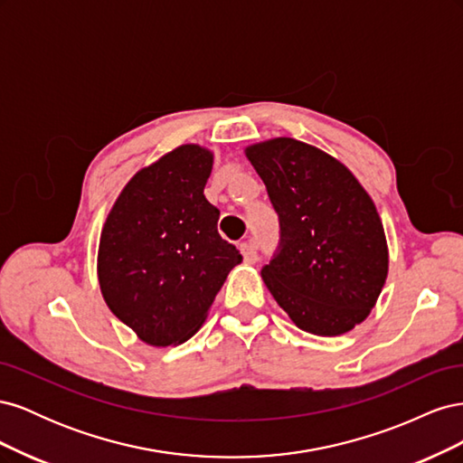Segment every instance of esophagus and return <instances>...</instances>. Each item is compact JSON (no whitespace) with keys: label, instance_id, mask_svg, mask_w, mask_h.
Listing matches in <instances>:
<instances>
[{"label":"esophagus","instance_id":"1","mask_svg":"<svg viewBox=\"0 0 463 463\" xmlns=\"http://www.w3.org/2000/svg\"><path fill=\"white\" fill-rule=\"evenodd\" d=\"M240 249H241V255H243L245 262H249V264L257 262L259 255H257V247H255L253 243H250V241H245V243H241V245H240Z\"/></svg>","mask_w":463,"mask_h":463}]
</instances>
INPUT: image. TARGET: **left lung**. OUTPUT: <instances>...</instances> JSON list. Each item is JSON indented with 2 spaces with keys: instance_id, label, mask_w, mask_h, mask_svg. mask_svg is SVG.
<instances>
[{
  "instance_id": "left-lung-1",
  "label": "left lung",
  "mask_w": 463,
  "mask_h": 463,
  "mask_svg": "<svg viewBox=\"0 0 463 463\" xmlns=\"http://www.w3.org/2000/svg\"><path fill=\"white\" fill-rule=\"evenodd\" d=\"M279 220V243L262 266L272 298L317 335H340L367 318L388 274L381 216L347 167L311 145L279 137L245 150Z\"/></svg>"
}]
</instances>
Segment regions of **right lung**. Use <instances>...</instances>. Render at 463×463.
I'll use <instances>...</instances> for the list:
<instances>
[{
	"label": "right lung",
	"mask_w": 463,
	"mask_h": 463,
	"mask_svg": "<svg viewBox=\"0 0 463 463\" xmlns=\"http://www.w3.org/2000/svg\"><path fill=\"white\" fill-rule=\"evenodd\" d=\"M213 152L184 145L137 172L100 235L98 282L123 325L165 347L197 332L230 270L243 260L218 233L204 197Z\"/></svg>",
	"instance_id": "right-lung-1"
}]
</instances>
